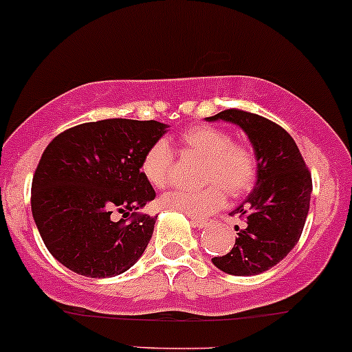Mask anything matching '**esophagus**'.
<instances>
[{"instance_id": "1", "label": "esophagus", "mask_w": 352, "mask_h": 352, "mask_svg": "<svg viewBox=\"0 0 352 352\" xmlns=\"http://www.w3.org/2000/svg\"><path fill=\"white\" fill-rule=\"evenodd\" d=\"M210 222H212L210 219H197V217H192V226L199 227V229H204V227L210 226Z\"/></svg>"}]
</instances>
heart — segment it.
<instances>
[{"instance_id": "b5f03b06", "label": "heart", "mask_w": 352, "mask_h": 352, "mask_svg": "<svg viewBox=\"0 0 352 352\" xmlns=\"http://www.w3.org/2000/svg\"><path fill=\"white\" fill-rule=\"evenodd\" d=\"M184 155L202 158V188H179L165 194L160 204L192 217H204L226 202V192L237 197L256 185L258 158L252 145L234 140L232 133L212 125L190 126L179 138ZM142 173L153 187H165L172 179L173 150L168 142L157 140L142 158Z\"/></svg>"}]
</instances>
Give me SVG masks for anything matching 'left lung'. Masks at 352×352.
<instances>
[{
    "label": "left lung",
    "mask_w": 352,
    "mask_h": 352,
    "mask_svg": "<svg viewBox=\"0 0 352 352\" xmlns=\"http://www.w3.org/2000/svg\"><path fill=\"white\" fill-rule=\"evenodd\" d=\"M207 120L237 123L258 158L256 187L232 212L245 223L235 227L239 237L230 252L212 262L232 276H257L279 264L300 239L311 204V172L294 138L272 120L237 108Z\"/></svg>",
    "instance_id": "left-lung-1"
}]
</instances>
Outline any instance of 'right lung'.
<instances>
[{"mask_svg":"<svg viewBox=\"0 0 352 352\" xmlns=\"http://www.w3.org/2000/svg\"><path fill=\"white\" fill-rule=\"evenodd\" d=\"M165 129L155 120L107 118L50 142L34 170L32 210L46 249L65 267L113 277L144 254L157 215L137 212L155 199L140 165ZM115 211L124 214L120 221Z\"/></svg>","mask_w":352,"mask_h":352,"instance_id":"1","label":"right lung"}]
</instances>
